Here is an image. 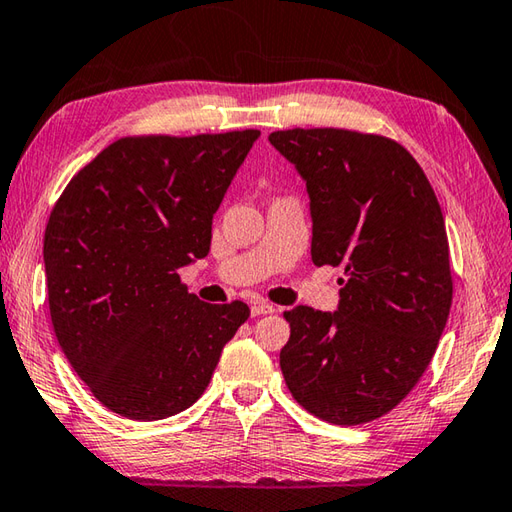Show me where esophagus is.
Listing matches in <instances>:
<instances>
[{
    "label": "esophagus",
    "mask_w": 512,
    "mask_h": 512,
    "mask_svg": "<svg viewBox=\"0 0 512 512\" xmlns=\"http://www.w3.org/2000/svg\"><path fill=\"white\" fill-rule=\"evenodd\" d=\"M272 312H276V307L272 303L258 301L252 305V316H263V314H272Z\"/></svg>",
    "instance_id": "esophagus-1"
}]
</instances>
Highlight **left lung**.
<instances>
[{"label":"left lung","mask_w":512,"mask_h":512,"mask_svg":"<svg viewBox=\"0 0 512 512\" xmlns=\"http://www.w3.org/2000/svg\"><path fill=\"white\" fill-rule=\"evenodd\" d=\"M269 142L307 182L314 265L345 269L339 312L283 314L285 383L314 417L361 426L397 408L435 356L452 305L446 220L397 140L321 127Z\"/></svg>","instance_id":"left-lung-1"}]
</instances>
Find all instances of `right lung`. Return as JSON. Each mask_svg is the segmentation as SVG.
Wrapping results in <instances>:
<instances>
[{
	"mask_svg": "<svg viewBox=\"0 0 512 512\" xmlns=\"http://www.w3.org/2000/svg\"><path fill=\"white\" fill-rule=\"evenodd\" d=\"M258 136L120 138L57 198L44 231L51 323L115 414L156 421L187 410L249 318L243 301L202 303L178 269L209 254L211 220Z\"/></svg>",
	"mask_w": 512,
	"mask_h": 512,
	"instance_id": "add662e5",
	"label": "right lung"
}]
</instances>
